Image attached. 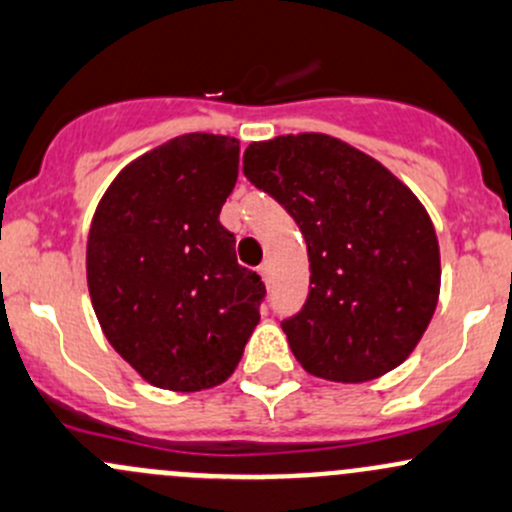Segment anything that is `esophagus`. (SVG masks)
Returning <instances> with one entry per match:
<instances>
[{
    "label": "esophagus",
    "mask_w": 512,
    "mask_h": 512,
    "mask_svg": "<svg viewBox=\"0 0 512 512\" xmlns=\"http://www.w3.org/2000/svg\"><path fill=\"white\" fill-rule=\"evenodd\" d=\"M257 272H260V277L265 279V282H270V274H272V265L270 262H262L260 267H257Z\"/></svg>",
    "instance_id": "1"
}]
</instances>
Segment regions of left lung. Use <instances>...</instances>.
<instances>
[{
    "mask_svg": "<svg viewBox=\"0 0 512 512\" xmlns=\"http://www.w3.org/2000/svg\"><path fill=\"white\" fill-rule=\"evenodd\" d=\"M242 171L306 240L309 297L282 321L301 368L353 385L405 363L441 287L437 230L419 198L378 159L321 132L252 142Z\"/></svg>",
    "mask_w": 512,
    "mask_h": 512,
    "instance_id": "left-lung-1",
    "label": "left lung"
}]
</instances>
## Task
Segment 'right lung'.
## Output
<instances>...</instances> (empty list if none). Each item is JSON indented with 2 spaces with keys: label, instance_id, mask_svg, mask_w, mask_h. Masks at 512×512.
<instances>
[{
  "label": "right lung",
  "instance_id": "right-lung-1",
  "mask_svg": "<svg viewBox=\"0 0 512 512\" xmlns=\"http://www.w3.org/2000/svg\"><path fill=\"white\" fill-rule=\"evenodd\" d=\"M240 142L191 132L129 161L102 193L85 250L102 333L147 383L198 392L238 368L265 284L218 215Z\"/></svg>",
  "mask_w": 512,
  "mask_h": 512
}]
</instances>
